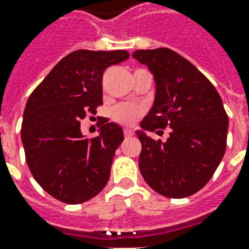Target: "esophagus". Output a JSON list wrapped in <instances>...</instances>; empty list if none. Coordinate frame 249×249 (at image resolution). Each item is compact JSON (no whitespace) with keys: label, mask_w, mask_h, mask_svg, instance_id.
Returning <instances> with one entry per match:
<instances>
[{"label":"esophagus","mask_w":249,"mask_h":249,"mask_svg":"<svg viewBox=\"0 0 249 249\" xmlns=\"http://www.w3.org/2000/svg\"><path fill=\"white\" fill-rule=\"evenodd\" d=\"M133 136V132L130 129H124V137L125 139H129V137H132Z\"/></svg>","instance_id":"obj_1"}]
</instances>
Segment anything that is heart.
Segmentation results:
<instances>
[{
  "label": "heart",
  "instance_id": "b5f03b06",
  "mask_svg": "<svg viewBox=\"0 0 249 249\" xmlns=\"http://www.w3.org/2000/svg\"><path fill=\"white\" fill-rule=\"evenodd\" d=\"M141 113H142L141 108L136 107V105H132V104H120V105H116L112 109L110 116H112V119L114 121H117L120 124L132 125L137 121Z\"/></svg>",
  "mask_w": 249,
  "mask_h": 249
}]
</instances>
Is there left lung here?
Segmentation results:
<instances>
[{
    "label": "left lung",
    "instance_id": "left-lung-1",
    "mask_svg": "<svg viewBox=\"0 0 249 249\" xmlns=\"http://www.w3.org/2000/svg\"><path fill=\"white\" fill-rule=\"evenodd\" d=\"M156 81L155 104L137 130L139 168L146 184L162 196L183 198L198 192L213 176L227 148L228 116L216 88L187 58L168 48L136 51Z\"/></svg>",
    "mask_w": 249,
    "mask_h": 249
}]
</instances>
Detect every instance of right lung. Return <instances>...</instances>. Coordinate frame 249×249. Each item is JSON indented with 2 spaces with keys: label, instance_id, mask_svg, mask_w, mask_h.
<instances>
[{
  "label": "right lung",
  "instance_id": "right-lung-1",
  "mask_svg": "<svg viewBox=\"0 0 249 249\" xmlns=\"http://www.w3.org/2000/svg\"><path fill=\"white\" fill-rule=\"evenodd\" d=\"M126 51L80 49L62 58L30 94L21 139L26 164L44 191L66 204H81L107 185L121 126L103 120L100 135L84 139L80 121L103 105V74L125 61Z\"/></svg>",
  "mask_w": 249,
  "mask_h": 249
}]
</instances>
